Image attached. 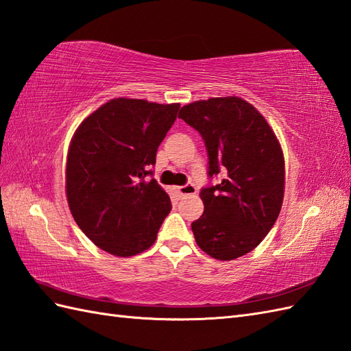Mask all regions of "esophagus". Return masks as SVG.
Listing matches in <instances>:
<instances>
[{"label": "esophagus", "instance_id": "34e87169", "mask_svg": "<svg viewBox=\"0 0 351 351\" xmlns=\"http://www.w3.org/2000/svg\"><path fill=\"white\" fill-rule=\"evenodd\" d=\"M176 191L179 195H181V197H184V195H191V194L197 193V186H195L193 182H189L182 186H178Z\"/></svg>", "mask_w": 351, "mask_h": 351}]
</instances>
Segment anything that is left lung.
<instances>
[{"label":"left lung","mask_w":351,"mask_h":351,"mask_svg":"<svg viewBox=\"0 0 351 351\" xmlns=\"http://www.w3.org/2000/svg\"><path fill=\"white\" fill-rule=\"evenodd\" d=\"M179 118L197 130L208 151V176L221 182L200 190L205 210L191 223L197 245L217 260L254 250L272 229L284 199V157L272 128L239 97L184 106Z\"/></svg>","instance_id":"8db88e82"}]
</instances>
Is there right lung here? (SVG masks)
Here are the masks:
<instances>
[{
  "label": "right lung",
  "mask_w": 351,
  "mask_h": 351,
  "mask_svg": "<svg viewBox=\"0 0 351 351\" xmlns=\"http://www.w3.org/2000/svg\"><path fill=\"white\" fill-rule=\"evenodd\" d=\"M179 103L113 99L71 138L65 193L75 221L97 247L118 257L148 250L172 209L152 176L157 149Z\"/></svg>",
  "instance_id": "right-lung-1"
}]
</instances>
